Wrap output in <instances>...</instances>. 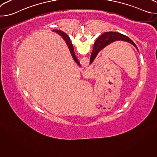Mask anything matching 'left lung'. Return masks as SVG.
<instances>
[{
    "instance_id": "left-lung-1",
    "label": "left lung",
    "mask_w": 157,
    "mask_h": 157,
    "mask_svg": "<svg viewBox=\"0 0 157 157\" xmlns=\"http://www.w3.org/2000/svg\"><path fill=\"white\" fill-rule=\"evenodd\" d=\"M118 40L128 42L132 44H133V45L137 49L136 44L134 43V42L132 40H131L128 36L117 32H105L102 35H101L95 41L94 48L90 58V64H91L93 62L96 56L98 55V53L101 50H102L104 48H105L110 43L116 41H118Z\"/></svg>"
}]
</instances>
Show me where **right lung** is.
Segmentation results:
<instances>
[{"label": "right lung", "mask_w": 157, "mask_h": 157, "mask_svg": "<svg viewBox=\"0 0 157 157\" xmlns=\"http://www.w3.org/2000/svg\"><path fill=\"white\" fill-rule=\"evenodd\" d=\"M52 31L54 32H56V33H58V34L64 40V41H66V44H67V45H68V48H69V49H70V53H71V55H72V57L73 58L74 60L76 61V63L79 66H81V64H80L79 61L78 60V59H77V58H76V55H75V51H74V48H73V44H72V43H71V41H70V37L68 36V35H67L66 33H65L64 32H63V31H61V30H56V29H55V30H53Z\"/></svg>", "instance_id": "1"}]
</instances>
